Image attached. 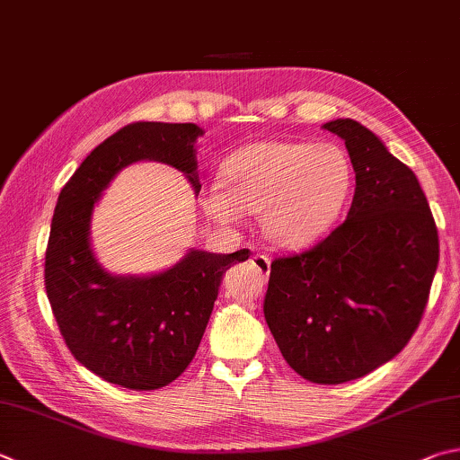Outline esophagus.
<instances>
[{
    "instance_id": "34e87169",
    "label": "esophagus",
    "mask_w": 460,
    "mask_h": 460,
    "mask_svg": "<svg viewBox=\"0 0 460 460\" xmlns=\"http://www.w3.org/2000/svg\"><path fill=\"white\" fill-rule=\"evenodd\" d=\"M252 263L255 265V270L261 273V275H270V270H271V261H270V255L265 253H255L252 257Z\"/></svg>"
}]
</instances>
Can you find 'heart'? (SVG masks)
Segmentation results:
<instances>
[{"instance_id":"b5f03b06","label":"heart","mask_w":460,"mask_h":460,"mask_svg":"<svg viewBox=\"0 0 460 460\" xmlns=\"http://www.w3.org/2000/svg\"><path fill=\"white\" fill-rule=\"evenodd\" d=\"M221 185L205 193V211L233 223L241 211L261 213L273 245L315 243L340 219L354 189V166L333 143L263 140L233 153L221 166Z\"/></svg>"}]
</instances>
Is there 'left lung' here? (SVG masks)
I'll return each mask as SVG.
<instances>
[{
  "instance_id": "1",
  "label": "left lung",
  "mask_w": 460,
  "mask_h": 460,
  "mask_svg": "<svg viewBox=\"0 0 460 460\" xmlns=\"http://www.w3.org/2000/svg\"><path fill=\"white\" fill-rule=\"evenodd\" d=\"M325 130L346 143L356 190L346 221L304 253L271 261L263 314L302 378L341 384L411 341L438 265V231L416 174L360 122Z\"/></svg>"
}]
</instances>
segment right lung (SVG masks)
Segmentation results:
<instances>
[{
  "mask_svg": "<svg viewBox=\"0 0 460 460\" xmlns=\"http://www.w3.org/2000/svg\"><path fill=\"white\" fill-rule=\"evenodd\" d=\"M197 124L135 122L98 145L66 182L49 229L44 281L66 346L100 378L130 390L163 388L187 370L211 317L223 273L249 249H199L171 270L143 278L111 275L90 247L92 208L124 166L166 163L201 190Z\"/></svg>",
  "mask_w": 460,
  "mask_h": 460,
  "instance_id": "obj_1",
  "label": "right lung"
}]
</instances>
